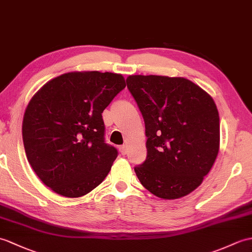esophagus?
<instances>
[{
  "label": "esophagus",
  "mask_w": 252,
  "mask_h": 252,
  "mask_svg": "<svg viewBox=\"0 0 252 252\" xmlns=\"http://www.w3.org/2000/svg\"><path fill=\"white\" fill-rule=\"evenodd\" d=\"M119 151L121 153V155H126V146H120L119 147Z\"/></svg>",
  "instance_id": "1"
}]
</instances>
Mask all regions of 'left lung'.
<instances>
[{"instance_id": "1", "label": "left lung", "mask_w": 252, "mask_h": 252, "mask_svg": "<svg viewBox=\"0 0 252 252\" xmlns=\"http://www.w3.org/2000/svg\"><path fill=\"white\" fill-rule=\"evenodd\" d=\"M128 90L145 121L147 158L134 168L146 189L164 200L188 195L213 167L220 120L208 93L184 77L131 75Z\"/></svg>"}]
</instances>
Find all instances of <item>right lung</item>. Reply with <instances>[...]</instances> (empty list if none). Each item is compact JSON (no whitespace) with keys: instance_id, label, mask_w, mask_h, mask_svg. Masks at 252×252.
<instances>
[{"instance_id":"right-lung-1","label":"right lung","mask_w":252,"mask_h":252,"mask_svg":"<svg viewBox=\"0 0 252 252\" xmlns=\"http://www.w3.org/2000/svg\"><path fill=\"white\" fill-rule=\"evenodd\" d=\"M126 88L121 74L69 72L49 80L26 108L22 139L44 185L65 197L91 192L118 153L104 142L102 113Z\"/></svg>"}]
</instances>
